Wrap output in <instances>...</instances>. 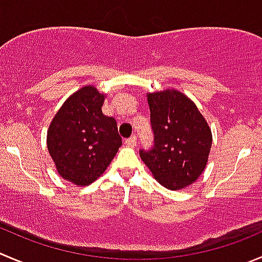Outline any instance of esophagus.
<instances>
[{"instance_id":"esophagus-1","label":"esophagus","mask_w":262,"mask_h":262,"mask_svg":"<svg viewBox=\"0 0 262 262\" xmlns=\"http://www.w3.org/2000/svg\"><path fill=\"white\" fill-rule=\"evenodd\" d=\"M137 144V138H136V136H133V137H130V138H128V139H125V146H128V147H134Z\"/></svg>"}]
</instances>
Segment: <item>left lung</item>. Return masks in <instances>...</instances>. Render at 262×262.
Instances as JSON below:
<instances>
[{"mask_svg":"<svg viewBox=\"0 0 262 262\" xmlns=\"http://www.w3.org/2000/svg\"><path fill=\"white\" fill-rule=\"evenodd\" d=\"M155 146L141 151L155 179L171 190L199 179L209 161L211 128L195 103L178 90L147 93Z\"/></svg>","mask_w":262,"mask_h":262,"instance_id":"8db88e82","label":"left lung"}]
</instances>
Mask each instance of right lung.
<instances>
[{
  "label": "right lung",
  "instance_id": "add662e5",
  "mask_svg": "<svg viewBox=\"0 0 262 262\" xmlns=\"http://www.w3.org/2000/svg\"><path fill=\"white\" fill-rule=\"evenodd\" d=\"M105 98L95 85H84L68 97L48 126L47 148L56 171L75 185L100 178L121 146L115 119L102 114Z\"/></svg>",
  "mask_w": 262,
  "mask_h": 262
}]
</instances>
